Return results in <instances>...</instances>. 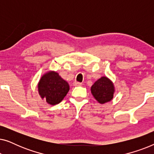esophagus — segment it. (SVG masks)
Segmentation results:
<instances>
[{"instance_id":"esophagus-1","label":"esophagus","mask_w":154,"mask_h":154,"mask_svg":"<svg viewBox=\"0 0 154 154\" xmlns=\"http://www.w3.org/2000/svg\"><path fill=\"white\" fill-rule=\"evenodd\" d=\"M73 85H74V86H81L82 85V83H79V82L75 81L74 83H73Z\"/></svg>"}]
</instances>
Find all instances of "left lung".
<instances>
[{"label":"left lung","instance_id":"obj_1","mask_svg":"<svg viewBox=\"0 0 154 154\" xmlns=\"http://www.w3.org/2000/svg\"><path fill=\"white\" fill-rule=\"evenodd\" d=\"M90 90L94 99L100 104H103L113 100L115 86L108 77L102 76L94 82Z\"/></svg>","mask_w":154,"mask_h":154}]
</instances>
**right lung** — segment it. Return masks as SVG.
Returning <instances> with one entry per match:
<instances>
[{
  "label": "right lung",
  "mask_w": 154,
  "mask_h": 154,
  "mask_svg": "<svg viewBox=\"0 0 154 154\" xmlns=\"http://www.w3.org/2000/svg\"><path fill=\"white\" fill-rule=\"evenodd\" d=\"M69 91L68 82L54 71L44 73L38 83V92L41 98L52 106L62 102Z\"/></svg>",
  "instance_id": "1"
}]
</instances>
